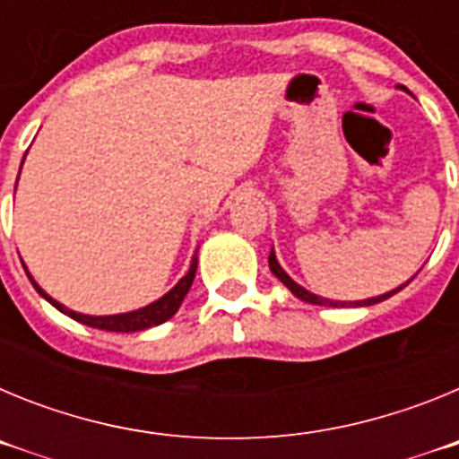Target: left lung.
Returning a JSON list of instances; mask_svg holds the SVG:
<instances>
[{"mask_svg":"<svg viewBox=\"0 0 459 459\" xmlns=\"http://www.w3.org/2000/svg\"><path fill=\"white\" fill-rule=\"evenodd\" d=\"M269 269H271V273H273L275 278H278L280 282H282V285H285L287 290H290L291 294L296 296V299H301V301H306V303H312V306H333V307L347 306V303H342V301H328V299H322V296H317V294H312V291L303 290L301 285H296L294 280H291L290 275L285 273V269H282V266L278 264V259H275V253H273V248H271V255H269ZM407 285H409V280H407V282H404L403 287H397V290H393V291H386V294H381V296H375V299H366V301H356V303H350V306H375V303H379V301H386L388 296H393V294H395V291L404 290V287H407Z\"/></svg>","mask_w":459,"mask_h":459,"instance_id":"1","label":"left lung"}]
</instances>
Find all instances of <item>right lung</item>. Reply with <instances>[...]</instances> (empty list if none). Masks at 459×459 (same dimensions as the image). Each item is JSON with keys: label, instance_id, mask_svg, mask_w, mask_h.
Returning <instances> with one entry per match:
<instances>
[{"label": "right lung", "instance_id": "right-lung-1", "mask_svg": "<svg viewBox=\"0 0 459 459\" xmlns=\"http://www.w3.org/2000/svg\"><path fill=\"white\" fill-rule=\"evenodd\" d=\"M24 271H27V266H24ZM195 271H197V255H195L193 262H190L188 273H186L184 278H181L179 282H177V285L168 291V294L160 296L158 301L149 303V306L140 307V310L121 312V315H105V317H93V315H80V312H75V310H68L66 306H62L59 301H55L52 296H48L46 291L36 285V280L31 278L30 271H27V275H30L31 285L36 287V291H39V294L43 296L48 303H52L56 310L64 312V315H68V317L75 319V322L84 324V326L100 328V331H115V333H135V331H144V328L158 326V324H163V322H168L169 317H174V312L179 310L181 301H184L186 294H188V290H190V285H193Z\"/></svg>", "mask_w": 459, "mask_h": 459}]
</instances>
